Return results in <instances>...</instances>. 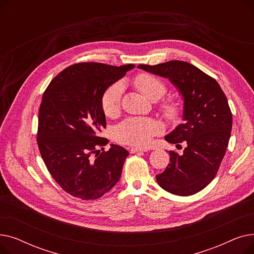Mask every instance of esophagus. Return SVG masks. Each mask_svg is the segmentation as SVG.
I'll use <instances>...</instances> for the list:
<instances>
[{
	"instance_id": "esophagus-1",
	"label": "esophagus",
	"mask_w": 254,
	"mask_h": 254,
	"mask_svg": "<svg viewBox=\"0 0 254 254\" xmlns=\"http://www.w3.org/2000/svg\"><path fill=\"white\" fill-rule=\"evenodd\" d=\"M146 150H147V149L138 148V147H130V148H128L129 153H136V152H139V151H146Z\"/></svg>"
}]
</instances>
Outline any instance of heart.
Here are the masks:
<instances>
[{"label": "heart", "instance_id": "1", "mask_svg": "<svg viewBox=\"0 0 254 254\" xmlns=\"http://www.w3.org/2000/svg\"><path fill=\"white\" fill-rule=\"evenodd\" d=\"M135 86L144 97L151 101L162 98L167 90L162 79L148 74L141 73L135 80ZM123 86L120 83H113L107 87L101 98V106L106 116L113 117L119 111L122 100ZM159 109L168 119H174L178 116L180 107L175 99H167L159 104ZM161 131L159 125L151 119L131 117L120 123L113 132L114 140L118 143L143 147L147 145L151 138Z\"/></svg>", "mask_w": 254, "mask_h": 254}]
</instances>
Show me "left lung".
<instances>
[{
	"label": "left lung",
	"instance_id": "1",
	"mask_svg": "<svg viewBox=\"0 0 254 254\" xmlns=\"http://www.w3.org/2000/svg\"><path fill=\"white\" fill-rule=\"evenodd\" d=\"M138 68L167 77L184 99V123L166 141L184 150L169 151L170 164L156 180L162 188L176 195L201 191L215 178L229 145L233 115L228 100L216 80L193 64L170 61Z\"/></svg>",
	"mask_w": 254,
	"mask_h": 254
}]
</instances>
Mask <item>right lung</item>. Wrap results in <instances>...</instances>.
Instances as JSON below:
<instances>
[{
	"mask_svg": "<svg viewBox=\"0 0 254 254\" xmlns=\"http://www.w3.org/2000/svg\"><path fill=\"white\" fill-rule=\"evenodd\" d=\"M135 64L78 63L45 89L38 116L37 143L50 175L69 194L89 201L108 192L122 176L128 152L100 134L106 128L101 98Z\"/></svg>",
	"mask_w": 254,
	"mask_h": 254,
	"instance_id": "1",
	"label": "right lung"
}]
</instances>
